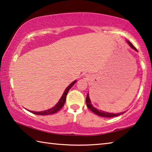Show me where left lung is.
Instances as JSON below:
<instances>
[{
	"label": "left lung",
	"mask_w": 152,
	"mask_h": 152,
	"mask_svg": "<svg viewBox=\"0 0 152 152\" xmlns=\"http://www.w3.org/2000/svg\"><path fill=\"white\" fill-rule=\"evenodd\" d=\"M126 42H127L129 45L130 46L131 48L137 51V50L136 49L135 47H134L133 44H131L130 42H129V41H126ZM86 104H87V106H88V108L89 109V110H91L94 113H95L96 114H97V115L102 116V117H107V118L114 117V116H119V115H121V114L124 113H121L119 114L118 113L114 114V113H107V112H104V111H101V110H98V109L94 108V107L92 106V104H91L90 99H89V94H88V95H87V97H86Z\"/></svg>",
	"instance_id": "left-lung-1"
}]
</instances>
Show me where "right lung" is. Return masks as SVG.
Here are the masks:
<instances>
[{
	"label": "right lung",
	"instance_id": "add662e5",
	"mask_svg": "<svg viewBox=\"0 0 152 152\" xmlns=\"http://www.w3.org/2000/svg\"><path fill=\"white\" fill-rule=\"evenodd\" d=\"M76 82H77L76 80L74 81L73 82H72L70 85L67 87L65 90H64L63 96H62L61 99H59L58 102L57 103L54 107H53V108H50V109H48V110L41 111V112H35V111H31V110H29V111L31 112V113L33 114H38V115H48V114H52L56 113V112H58L59 110H61V109L63 108V106H64V104L66 101V98L67 94H68V91H69V89L72 88V86H73L74 84L76 83Z\"/></svg>",
	"mask_w": 152,
	"mask_h": 152
}]
</instances>
